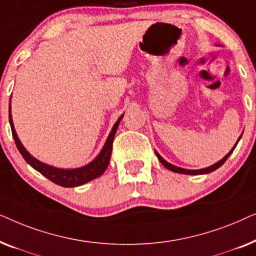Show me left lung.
I'll return each mask as SVG.
<instances>
[{
    "mask_svg": "<svg viewBox=\"0 0 256 256\" xmlns=\"http://www.w3.org/2000/svg\"><path fill=\"white\" fill-rule=\"evenodd\" d=\"M241 136H242V134L240 135V138H238V141H236V144H234V146L232 149L230 150V152L227 154V155L225 156V157H222V160H219V162H216V163H214L213 164V166H208V168H204V169H198V170H188V169H184V168H180V166H174V164H171V163H169V162H166V160L163 158L162 156L160 155L158 152H156L155 150V154H156V156H157V158H158V160L160 163L163 164L164 166L166 168V169H169V170H171V171H174V172H177V174H210V172H212V171H214V170H216L218 169V168H220L222 166L224 163L226 162V160L228 158L230 157V154L233 152V150L236 149V144H238V142L240 141V138H241Z\"/></svg>",
    "mask_w": 256,
    "mask_h": 256,
    "instance_id": "1",
    "label": "left lung"
}]
</instances>
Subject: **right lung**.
<instances>
[{"label": "right lung", "instance_id": "add662e5", "mask_svg": "<svg viewBox=\"0 0 256 256\" xmlns=\"http://www.w3.org/2000/svg\"><path fill=\"white\" fill-rule=\"evenodd\" d=\"M124 114H122L120 118H118V121L115 122L113 128L108 135L106 140V143L104 144V148L101 149L96 158H94L92 162H90L86 166L76 168V169H60V168H56L52 166H48L46 163L40 162L37 158L31 155V154L28 152V150L24 148V146L20 142V140L17 136V132L15 130V127H14L12 122V96H10V102H9V124L10 127H12V138L15 140L16 146L20 152V155L23 156V158L26 160L28 164H30L31 166L34 168V170H37L38 172H40L43 176H45L48 180L54 182V184L60 185V186L64 188H76L80 186V185L88 183V182L96 180L99 176H101L104 172V170L107 169L108 164H110V155H112V148H113V141L115 132L118 130V124L122 120Z\"/></svg>", "mask_w": 256, "mask_h": 256}]
</instances>
